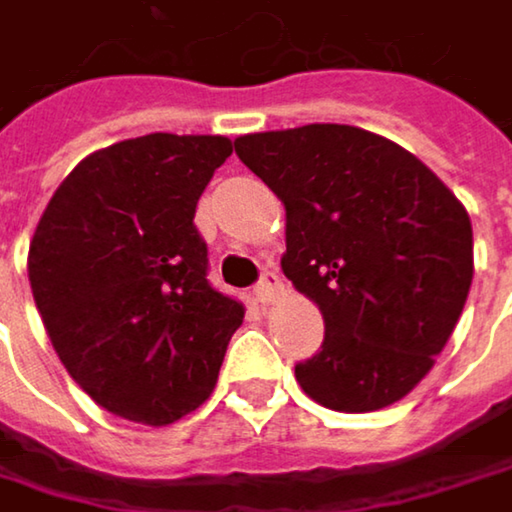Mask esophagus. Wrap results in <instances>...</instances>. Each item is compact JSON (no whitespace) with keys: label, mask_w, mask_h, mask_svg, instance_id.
<instances>
[{"label":"esophagus","mask_w":512,"mask_h":512,"mask_svg":"<svg viewBox=\"0 0 512 512\" xmlns=\"http://www.w3.org/2000/svg\"><path fill=\"white\" fill-rule=\"evenodd\" d=\"M255 293L260 302H275V299L284 293V281H281V275H278L275 269H266V272L260 275V281H257Z\"/></svg>","instance_id":"esophagus-1"}]
</instances>
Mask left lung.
<instances>
[{
  "mask_svg": "<svg viewBox=\"0 0 512 512\" xmlns=\"http://www.w3.org/2000/svg\"><path fill=\"white\" fill-rule=\"evenodd\" d=\"M237 156L284 201V275L326 338L296 364L308 397L373 412L406 397L445 350L471 287V219L400 145L347 124L252 133Z\"/></svg>",
  "mask_w": 512,
  "mask_h": 512,
  "instance_id": "obj_1",
  "label": "left lung"
}]
</instances>
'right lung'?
Returning a JSON list of instances; mask_svg holds the SVG:
<instances>
[{
	"mask_svg": "<svg viewBox=\"0 0 512 512\" xmlns=\"http://www.w3.org/2000/svg\"><path fill=\"white\" fill-rule=\"evenodd\" d=\"M225 136L151 133L85 156L29 246V281L67 373L103 409L174 424L219 376L243 302L207 281L195 207Z\"/></svg>",
	"mask_w": 512,
	"mask_h": 512,
	"instance_id": "right-lung-1",
	"label": "right lung"
}]
</instances>
